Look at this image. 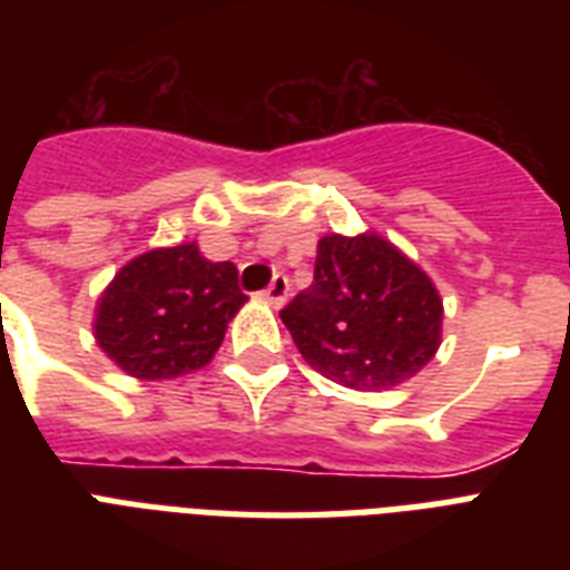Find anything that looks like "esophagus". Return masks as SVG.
I'll list each match as a JSON object with an SVG mask.
<instances>
[{
	"label": "esophagus",
	"instance_id": "esophagus-1",
	"mask_svg": "<svg viewBox=\"0 0 570 570\" xmlns=\"http://www.w3.org/2000/svg\"><path fill=\"white\" fill-rule=\"evenodd\" d=\"M286 295H289V277L286 275H275L272 277V284L263 289V298H266L268 304H275V307H281V304L286 302Z\"/></svg>",
	"mask_w": 570,
	"mask_h": 570
}]
</instances>
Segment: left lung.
<instances>
[{
	"label": "left lung",
	"instance_id": "obj_1",
	"mask_svg": "<svg viewBox=\"0 0 570 570\" xmlns=\"http://www.w3.org/2000/svg\"><path fill=\"white\" fill-rule=\"evenodd\" d=\"M295 346L325 379L390 390L441 346L443 304L425 272L381 236H325L313 284L281 311Z\"/></svg>",
	"mask_w": 570,
	"mask_h": 570
}]
</instances>
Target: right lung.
Returning <instances> with one entry per match:
<instances>
[{"label": "right lung", "mask_w": 570, "mask_h": 570, "mask_svg": "<svg viewBox=\"0 0 570 570\" xmlns=\"http://www.w3.org/2000/svg\"><path fill=\"white\" fill-rule=\"evenodd\" d=\"M233 263H209L195 242L147 250L120 268L97 307V343L124 373L177 379L209 364L248 295Z\"/></svg>", "instance_id": "1"}]
</instances>
